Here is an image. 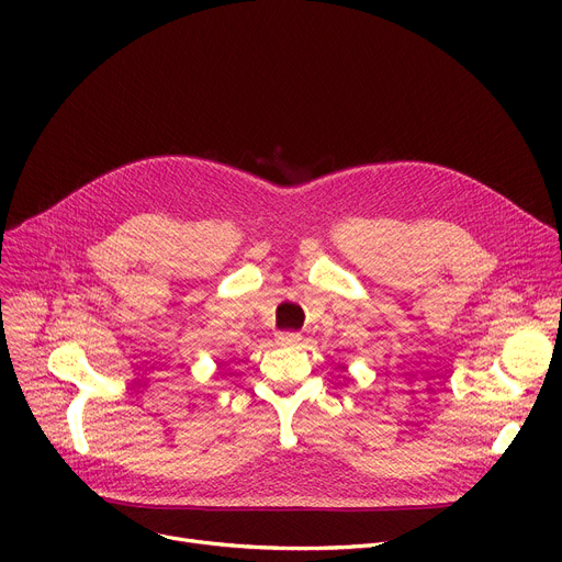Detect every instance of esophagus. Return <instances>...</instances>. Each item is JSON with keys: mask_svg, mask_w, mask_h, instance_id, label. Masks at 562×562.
I'll return each instance as SVG.
<instances>
[{"mask_svg": "<svg viewBox=\"0 0 562 562\" xmlns=\"http://www.w3.org/2000/svg\"><path fill=\"white\" fill-rule=\"evenodd\" d=\"M276 341L280 346H296L301 341V335L299 333H278L276 335Z\"/></svg>", "mask_w": 562, "mask_h": 562, "instance_id": "34e87169", "label": "esophagus"}]
</instances>
